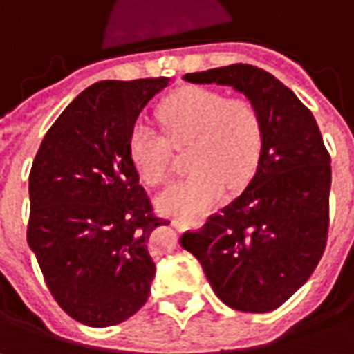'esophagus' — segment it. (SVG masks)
I'll return each instance as SVG.
<instances>
[{
  "instance_id": "34e87169",
  "label": "esophagus",
  "mask_w": 354,
  "mask_h": 354,
  "mask_svg": "<svg viewBox=\"0 0 354 354\" xmlns=\"http://www.w3.org/2000/svg\"><path fill=\"white\" fill-rule=\"evenodd\" d=\"M172 227H176L178 231H184L186 229V223L182 219H172Z\"/></svg>"
}]
</instances>
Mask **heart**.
<instances>
[{
  "mask_svg": "<svg viewBox=\"0 0 354 354\" xmlns=\"http://www.w3.org/2000/svg\"><path fill=\"white\" fill-rule=\"evenodd\" d=\"M158 119L174 147L192 145L194 172L170 184L156 198L160 212L178 217H200L212 212L231 189L243 188L257 172L264 147L262 117L247 97H229L215 90L186 88L166 97ZM149 123H135L129 153L149 186L165 184L172 170V147Z\"/></svg>",
  "mask_w": 354,
  "mask_h": 354,
  "instance_id": "heart-1",
  "label": "heart"
}]
</instances>
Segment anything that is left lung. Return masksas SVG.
I'll return each mask as SVG.
<instances>
[{"mask_svg": "<svg viewBox=\"0 0 354 354\" xmlns=\"http://www.w3.org/2000/svg\"><path fill=\"white\" fill-rule=\"evenodd\" d=\"M184 80L245 93L262 117L264 147L243 194L180 245L229 308L272 311L308 282L327 243L331 158L319 127L296 93L261 68L231 64Z\"/></svg>", "mask_w": 354, "mask_h": 354, "instance_id": "left-lung-1", "label": "left lung"}]
</instances>
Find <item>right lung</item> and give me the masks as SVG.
<instances>
[{
    "instance_id": "right-lung-1",
    "label": "right lung",
    "mask_w": 354,
    "mask_h": 354,
    "mask_svg": "<svg viewBox=\"0 0 354 354\" xmlns=\"http://www.w3.org/2000/svg\"><path fill=\"white\" fill-rule=\"evenodd\" d=\"M170 78L104 80L48 129L29 174L27 243L56 304L76 322L109 327L151 294L153 214L129 153L142 107Z\"/></svg>"
}]
</instances>
